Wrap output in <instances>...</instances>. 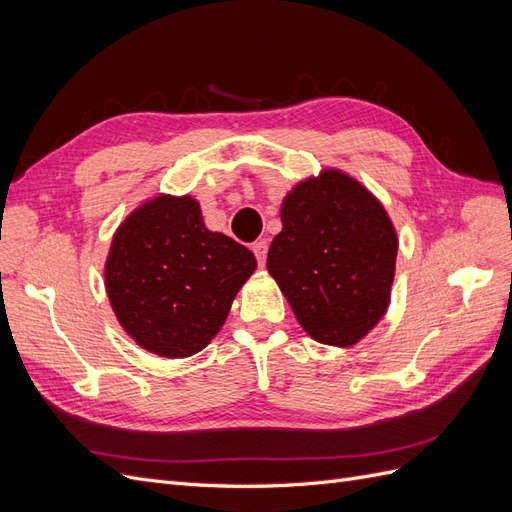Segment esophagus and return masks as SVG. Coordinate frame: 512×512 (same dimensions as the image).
Segmentation results:
<instances>
[{"label": "esophagus", "mask_w": 512, "mask_h": 512, "mask_svg": "<svg viewBox=\"0 0 512 512\" xmlns=\"http://www.w3.org/2000/svg\"><path fill=\"white\" fill-rule=\"evenodd\" d=\"M252 252H254L256 260H258V265H260V267L265 265V260H267V243H265V241H256V243L252 245Z\"/></svg>", "instance_id": "esophagus-1"}]
</instances>
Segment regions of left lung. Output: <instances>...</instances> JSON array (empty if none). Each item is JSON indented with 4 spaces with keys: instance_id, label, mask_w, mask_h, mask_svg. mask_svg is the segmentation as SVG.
<instances>
[{
    "instance_id": "8db88e82",
    "label": "left lung",
    "mask_w": 512,
    "mask_h": 512,
    "mask_svg": "<svg viewBox=\"0 0 512 512\" xmlns=\"http://www.w3.org/2000/svg\"><path fill=\"white\" fill-rule=\"evenodd\" d=\"M267 271L303 331L350 348L389 312L397 230L376 194L342 168H322L284 196Z\"/></svg>"
}]
</instances>
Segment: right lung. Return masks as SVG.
<instances>
[{"mask_svg": "<svg viewBox=\"0 0 512 512\" xmlns=\"http://www.w3.org/2000/svg\"><path fill=\"white\" fill-rule=\"evenodd\" d=\"M254 271V254L209 230L194 196L160 192L117 226L104 286L121 329L138 346L185 359L220 333Z\"/></svg>", "mask_w": 512, "mask_h": 512, "instance_id": "obj_1", "label": "right lung"}]
</instances>
